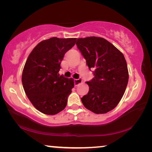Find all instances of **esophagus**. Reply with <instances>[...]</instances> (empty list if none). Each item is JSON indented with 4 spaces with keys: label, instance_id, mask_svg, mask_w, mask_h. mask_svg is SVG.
<instances>
[{
    "label": "esophagus",
    "instance_id": "34e87169",
    "mask_svg": "<svg viewBox=\"0 0 152 152\" xmlns=\"http://www.w3.org/2000/svg\"><path fill=\"white\" fill-rule=\"evenodd\" d=\"M74 83H75V85H76V86L79 85L80 84L82 83V78L75 79V80H74Z\"/></svg>",
    "mask_w": 152,
    "mask_h": 152
}]
</instances>
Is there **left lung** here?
I'll return each instance as SVG.
<instances>
[{
  "mask_svg": "<svg viewBox=\"0 0 152 152\" xmlns=\"http://www.w3.org/2000/svg\"><path fill=\"white\" fill-rule=\"evenodd\" d=\"M76 45L88 68L94 69V78L86 82L89 91L81 98L82 104L96 114L110 111L119 104L128 83L124 56L102 37L79 38Z\"/></svg>",
  "mask_w": 152,
  "mask_h": 152,
  "instance_id": "1",
  "label": "left lung"
}]
</instances>
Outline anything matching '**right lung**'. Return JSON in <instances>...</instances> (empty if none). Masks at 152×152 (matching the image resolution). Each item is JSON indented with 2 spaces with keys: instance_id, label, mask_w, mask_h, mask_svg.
I'll return each instance as SVG.
<instances>
[{
  "instance_id": "add662e5",
  "label": "right lung",
  "mask_w": 152,
  "mask_h": 152,
  "mask_svg": "<svg viewBox=\"0 0 152 152\" xmlns=\"http://www.w3.org/2000/svg\"><path fill=\"white\" fill-rule=\"evenodd\" d=\"M76 41V38L56 37L43 40L28 56L22 73L23 86L30 102L43 114H58L66 107L74 79L58 72L64 54Z\"/></svg>"
}]
</instances>
